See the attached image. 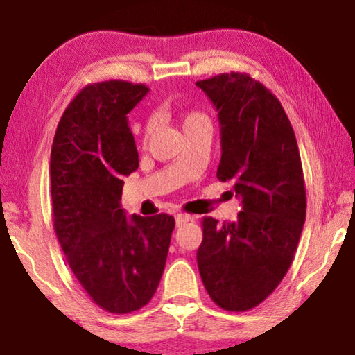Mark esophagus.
I'll return each instance as SVG.
<instances>
[{"label": "esophagus", "mask_w": 355, "mask_h": 355, "mask_svg": "<svg viewBox=\"0 0 355 355\" xmlns=\"http://www.w3.org/2000/svg\"><path fill=\"white\" fill-rule=\"evenodd\" d=\"M191 219V216L190 214H177L175 216V224H177V227H180V225H183V224H187L188 220Z\"/></svg>", "instance_id": "34e87169"}]
</instances>
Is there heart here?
I'll return each instance as SVG.
<instances>
[{
	"label": "heart",
	"instance_id": "1",
	"mask_svg": "<svg viewBox=\"0 0 355 355\" xmlns=\"http://www.w3.org/2000/svg\"><path fill=\"white\" fill-rule=\"evenodd\" d=\"M178 118H180L183 131L190 130L193 126L198 125H209V118H207L205 113L200 110H187V112H180L178 113ZM154 131V121L149 120L146 125L143 126V139L148 141L150 138Z\"/></svg>",
	"mask_w": 355,
	"mask_h": 355
}]
</instances>
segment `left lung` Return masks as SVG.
Here are the masks:
<instances>
[{
    "instance_id": "8db88e82",
    "label": "left lung",
    "mask_w": 355,
    "mask_h": 355,
    "mask_svg": "<svg viewBox=\"0 0 355 355\" xmlns=\"http://www.w3.org/2000/svg\"><path fill=\"white\" fill-rule=\"evenodd\" d=\"M220 121L217 178L242 200L235 222L202 217L196 259L220 309L258 306L289 271L304 229L306 196L299 146L279 98L247 73L198 81Z\"/></svg>"
}]
</instances>
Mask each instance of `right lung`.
Returning a JSON list of instances; mask_svg holds the SVG:
<instances>
[{
  "label": "right lung",
  "mask_w": 355,
  "mask_h": 355,
  "mask_svg": "<svg viewBox=\"0 0 355 355\" xmlns=\"http://www.w3.org/2000/svg\"><path fill=\"white\" fill-rule=\"evenodd\" d=\"M149 87L87 84L61 116L50 157L53 229L71 271L108 313L143 309L162 277L175 219L121 209L123 178L139 165L126 115Z\"/></svg>",
  "instance_id": "right-lung-1"
}]
</instances>
